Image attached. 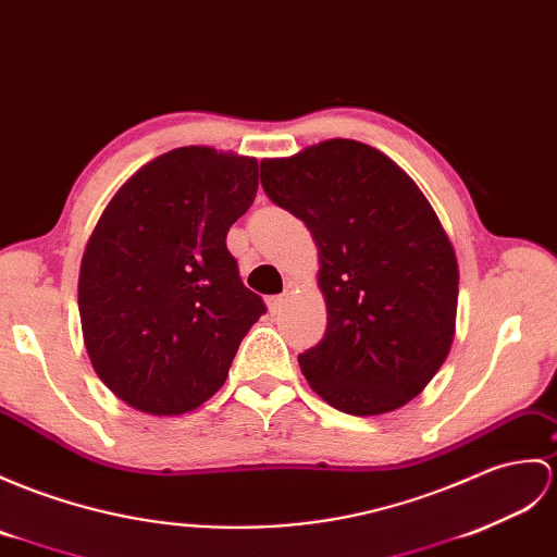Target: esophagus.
Here are the masks:
<instances>
[{
    "label": "esophagus",
    "mask_w": 557,
    "mask_h": 557,
    "mask_svg": "<svg viewBox=\"0 0 557 557\" xmlns=\"http://www.w3.org/2000/svg\"><path fill=\"white\" fill-rule=\"evenodd\" d=\"M287 301H289V296L287 294H280V296H270V299H268V310H270V313H280V310L284 308V306H287Z\"/></svg>",
    "instance_id": "esophagus-1"
}]
</instances>
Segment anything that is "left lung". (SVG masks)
<instances>
[{"label": "left lung", "mask_w": 557, "mask_h": 557, "mask_svg": "<svg viewBox=\"0 0 557 557\" xmlns=\"http://www.w3.org/2000/svg\"><path fill=\"white\" fill-rule=\"evenodd\" d=\"M261 183L318 247L327 330L299 356L310 389L360 418L410 404L456 337L458 258L432 203L386 153L342 137L263 159Z\"/></svg>", "instance_id": "1"}]
</instances>
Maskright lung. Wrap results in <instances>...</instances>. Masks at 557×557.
<instances>
[{
    "label": "right lung",
    "mask_w": 557,
    "mask_h": 557,
    "mask_svg": "<svg viewBox=\"0 0 557 557\" xmlns=\"http://www.w3.org/2000/svg\"><path fill=\"white\" fill-rule=\"evenodd\" d=\"M256 189L253 157L180 147L141 165L101 211L77 308L95 372L131 408L185 416L225 384L265 313L225 244Z\"/></svg>",
    "instance_id": "right-lung-1"
}]
</instances>
